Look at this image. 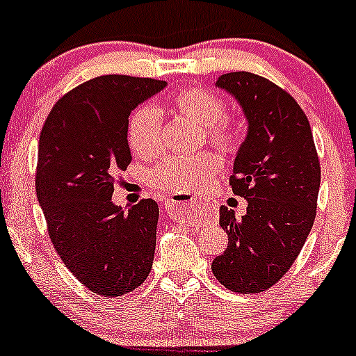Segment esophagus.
Instances as JSON below:
<instances>
[{
    "mask_svg": "<svg viewBox=\"0 0 356 356\" xmlns=\"http://www.w3.org/2000/svg\"><path fill=\"white\" fill-rule=\"evenodd\" d=\"M194 201H196V197L193 196V194H187V193H176V194H171V196L165 200V210H168L169 213H176V216H188L187 212H184L181 210V207H188L193 205Z\"/></svg>",
    "mask_w": 356,
    "mask_h": 356,
    "instance_id": "obj_1",
    "label": "esophagus"
}]
</instances>
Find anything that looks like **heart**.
<instances>
[{
    "label": "heart",
    "mask_w": 356,
    "mask_h": 356,
    "mask_svg": "<svg viewBox=\"0 0 356 356\" xmlns=\"http://www.w3.org/2000/svg\"><path fill=\"white\" fill-rule=\"evenodd\" d=\"M169 108L205 127L207 140L221 149L232 151L241 139V128L225 114V103L203 87H185L169 99ZM127 137L130 149L140 159H153L162 149V119L156 106L140 105L128 119ZM222 168L216 151L196 155H169L149 172V184L169 193H188Z\"/></svg>",
    "instance_id": "b5f03b06"
}]
</instances>
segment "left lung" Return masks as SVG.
<instances>
[{
    "mask_svg": "<svg viewBox=\"0 0 356 356\" xmlns=\"http://www.w3.org/2000/svg\"><path fill=\"white\" fill-rule=\"evenodd\" d=\"M216 85L237 97L250 128L229 176L235 196L248 200L246 216L221 207L228 248L212 273L229 291L257 294L291 269L312 229L321 163L310 122L287 90L248 71Z\"/></svg>",
    "mask_w": 356,
    "mask_h": 356,
    "instance_id": "obj_1",
    "label": "left lung"
}]
</instances>
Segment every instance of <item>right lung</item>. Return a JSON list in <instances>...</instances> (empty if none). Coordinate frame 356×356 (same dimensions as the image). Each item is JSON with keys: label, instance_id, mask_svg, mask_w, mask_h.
I'll return each instance as SVG.
<instances>
[{"label": "right lung", "instance_id": "1", "mask_svg": "<svg viewBox=\"0 0 356 356\" xmlns=\"http://www.w3.org/2000/svg\"><path fill=\"white\" fill-rule=\"evenodd\" d=\"M163 87L127 74L92 78L55 103L40 131L35 191L49 238L74 278L103 298L137 289L153 266L156 201L122 212L112 194L131 162V110Z\"/></svg>", "mask_w": 356, "mask_h": 356}]
</instances>
